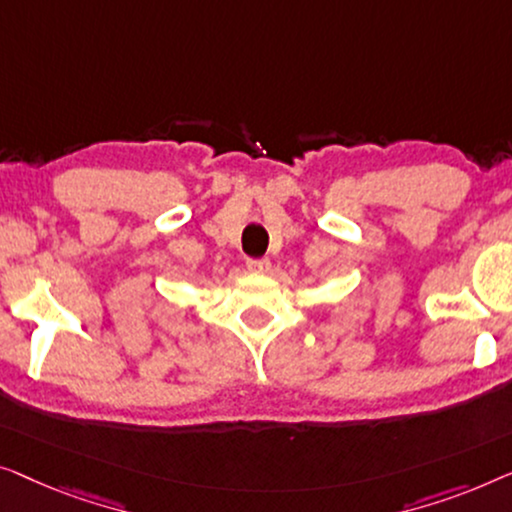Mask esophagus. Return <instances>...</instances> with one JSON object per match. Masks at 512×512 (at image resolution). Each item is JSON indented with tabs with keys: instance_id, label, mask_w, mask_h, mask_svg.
<instances>
[{
	"instance_id": "34e87169",
	"label": "esophagus",
	"mask_w": 512,
	"mask_h": 512,
	"mask_svg": "<svg viewBox=\"0 0 512 512\" xmlns=\"http://www.w3.org/2000/svg\"><path fill=\"white\" fill-rule=\"evenodd\" d=\"M248 271H253V273H266L271 269V262L269 259H248Z\"/></svg>"
}]
</instances>
